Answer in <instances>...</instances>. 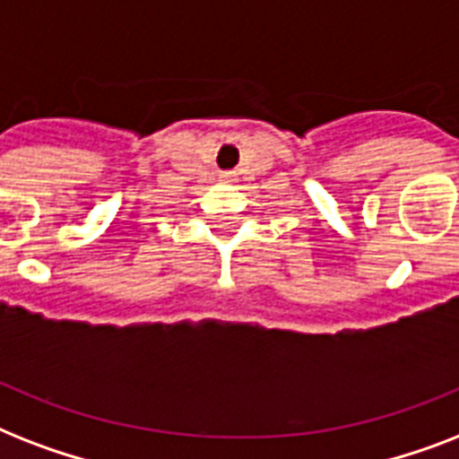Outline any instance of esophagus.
Masks as SVG:
<instances>
[{"label": "esophagus", "instance_id": "esophagus-1", "mask_svg": "<svg viewBox=\"0 0 459 459\" xmlns=\"http://www.w3.org/2000/svg\"><path fill=\"white\" fill-rule=\"evenodd\" d=\"M238 176H236V171H223L221 173V180L223 183H233V180H236Z\"/></svg>", "mask_w": 459, "mask_h": 459}]
</instances>
